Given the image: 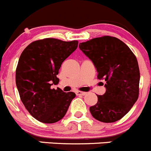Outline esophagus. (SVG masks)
Instances as JSON below:
<instances>
[{
  "mask_svg": "<svg viewBox=\"0 0 151 151\" xmlns=\"http://www.w3.org/2000/svg\"><path fill=\"white\" fill-rule=\"evenodd\" d=\"M76 94L77 95H85L86 94V92H81V91H76Z\"/></svg>",
  "mask_w": 151,
  "mask_h": 151,
  "instance_id": "1",
  "label": "esophagus"
}]
</instances>
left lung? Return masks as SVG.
I'll use <instances>...</instances> for the list:
<instances>
[{"mask_svg":"<svg viewBox=\"0 0 151 151\" xmlns=\"http://www.w3.org/2000/svg\"><path fill=\"white\" fill-rule=\"evenodd\" d=\"M79 48L93 62L98 78L106 82V92L89 108L91 114L103 123L120 120L139 97L140 73L135 55L123 41L110 36L80 43Z\"/></svg>","mask_w":151,"mask_h":151,"instance_id":"obj_1","label":"left lung"}]
</instances>
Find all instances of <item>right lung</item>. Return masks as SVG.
<instances>
[{
    "mask_svg": "<svg viewBox=\"0 0 151 151\" xmlns=\"http://www.w3.org/2000/svg\"><path fill=\"white\" fill-rule=\"evenodd\" d=\"M78 42L53 38L37 40L22 52L16 69V85L28 112L44 123H54L64 117L72 100L73 92H65L58 84L62 62L77 48Z\"/></svg>",
    "mask_w": 151,
    "mask_h": 151,
    "instance_id": "right-lung-1",
    "label": "right lung"
}]
</instances>
